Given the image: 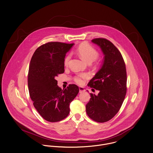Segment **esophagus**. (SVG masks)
Returning <instances> with one entry per match:
<instances>
[{"instance_id":"34e87169","label":"esophagus","mask_w":153,"mask_h":153,"mask_svg":"<svg viewBox=\"0 0 153 153\" xmlns=\"http://www.w3.org/2000/svg\"><path fill=\"white\" fill-rule=\"evenodd\" d=\"M79 93H80L85 91V89L82 87H79Z\"/></svg>"}]
</instances>
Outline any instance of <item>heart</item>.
<instances>
[{
  "label": "heart",
  "instance_id": "b5f03b06",
  "mask_svg": "<svg viewBox=\"0 0 153 153\" xmlns=\"http://www.w3.org/2000/svg\"><path fill=\"white\" fill-rule=\"evenodd\" d=\"M78 54L84 60L88 63L94 61L99 56L98 51L91 45L88 43H82L76 49ZM71 54H68L64 59V65L68 66L71 59ZM89 75L86 73H79L74 77V81L78 84H82L84 80L88 78Z\"/></svg>",
  "mask_w": 153,
  "mask_h": 153
}]
</instances>
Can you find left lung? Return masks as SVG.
I'll list each match as a JSON object with an SVG mask.
<instances>
[{
	"instance_id": "obj_1",
	"label": "left lung",
	"mask_w": 153,
	"mask_h": 153,
	"mask_svg": "<svg viewBox=\"0 0 153 153\" xmlns=\"http://www.w3.org/2000/svg\"><path fill=\"white\" fill-rule=\"evenodd\" d=\"M91 42L100 48L104 57L102 68L88 84L99 93H90L86 112L93 120L103 123L117 114L125 99L127 90L126 66L120 52L109 40L97 38Z\"/></svg>"
}]
</instances>
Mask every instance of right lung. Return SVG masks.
<instances>
[{
    "instance_id": "obj_1",
    "label": "right lung",
    "mask_w": 153,
    "mask_h": 153,
    "mask_svg": "<svg viewBox=\"0 0 153 153\" xmlns=\"http://www.w3.org/2000/svg\"><path fill=\"white\" fill-rule=\"evenodd\" d=\"M74 44L49 42L34 53L29 66L28 86L33 105L42 117L51 122L60 121L69 112V105L79 92L75 84L62 90L56 77L64 73L66 53Z\"/></svg>"
}]
</instances>
